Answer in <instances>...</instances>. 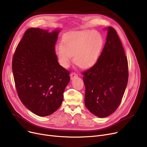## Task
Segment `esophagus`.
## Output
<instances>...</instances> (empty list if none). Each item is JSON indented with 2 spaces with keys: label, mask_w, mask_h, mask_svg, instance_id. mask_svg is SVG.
<instances>
[{
  "label": "esophagus",
  "mask_w": 147,
  "mask_h": 147,
  "mask_svg": "<svg viewBox=\"0 0 147 147\" xmlns=\"http://www.w3.org/2000/svg\"><path fill=\"white\" fill-rule=\"evenodd\" d=\"M76 78H78V74H77L76 73H71L70 74V78H71V79H73Z\"/></svg>",
  "instance_id": "obj_1"
}]
</instances>
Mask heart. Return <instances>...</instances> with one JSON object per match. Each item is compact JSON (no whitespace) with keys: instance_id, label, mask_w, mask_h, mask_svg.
<instances>
[{"instance_id":"b5f03b06","label":"heart","mask_w":147,"mask_h":147,"mask_svg":"<svg viewBox=\"0 0 147 147\" xmlns=\"http://www.w3.org/2000/svg\"><path fill=\"white\" fill-rule=\"evenodd\" d=\"M104 45L102 36L94 31H79L66 35L62 45L55 47V53L62 67L67 68L73 57L74 63L79 67L88 69L95 65Z\"/></svg>"}]
</instances>
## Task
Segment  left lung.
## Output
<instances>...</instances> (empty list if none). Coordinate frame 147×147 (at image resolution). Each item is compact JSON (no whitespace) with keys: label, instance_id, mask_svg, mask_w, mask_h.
<instances>
[{"label":"left lung","instance_id":"left-lung-1","mask_svg":"<svg viewBox=\"0 0 147 147\" xmlns=\"http://www.w3.org/2000/svg\"><path fill=\"white\" fill-rule=\"evenodd\" d=\"M107 30V41L97 63L82 73L86 89L84 104L100 118L117 110L129 76L127 59L117 32L111 27Z\"/></svg>","mask_w":147,"mask_h":147}]
</instances>
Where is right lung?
<instances>
[{
  "label": "right lung",
  "mask_w": 147,
  "mask_h": 147,
  "mask_svg": "<svg viewBox=\"0 0 147 147\" xmlns=\"http://www.w3.org/2000/svg\"><path fill=\"white\" fill-rule=\"evenodd\" d=\"M59 29L30 28L24 33L12 58L18 95L34 114L47 116L61 106L69 72L60 65L55 51Z\"/></svg>",
  "instance_id": "add662e5"
}]
</instances>
